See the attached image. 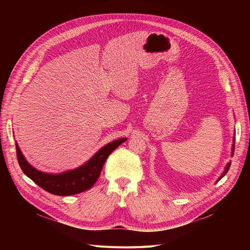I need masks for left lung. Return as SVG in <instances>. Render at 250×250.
<instances>
[{
    "instance_id": "obj_1",
    "label": "left lung",
    "mask_w": 250,
    "mask_h": 250,
    "mask_svg": "<svg viewBox=\"0 0 250 250\" xmlns=\"http://www.w3.org/2000/svg\"><path fill=\"white\" fill-rule=\"evenodd\" d=\"M234 143H235V139H234ZM234 148H235V144H234V145H233V148H232V155L234 154ZM230 165H231V162H229V163L227 164V166H226V168H225V171H224V173H223V174L221 175V177L219 178V180H220L223 176H224V175L228 172V170H229V168H230Z\"/></svg>"
}]
</instances>
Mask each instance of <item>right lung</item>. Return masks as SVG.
<instances>
[{"mask_svg":"<svg viewBox=\"0 0 250 250\" xmlns=\"http://www.w3.org/2000/svg\"><path fill=\"white\" fill-rule=\"evenodd\" d=\"M125 138L113 141L101 148L83 166L61 174H48L38 171L25 160L16 144L17 160L23 173L32 179L38 187L49 193L57 195H72L85 191L94 186L107 157L121 145Z\"/></svg>","mask_w":250,"mask_h":250,"instance_id":"1","label":"right lung"}]
</instances>
